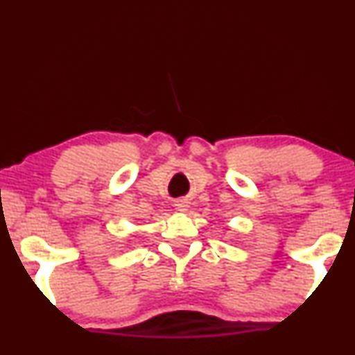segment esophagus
I'll use <instances>...</instances> for the list:
<instances>
[{"label": "esophagus", "mask_w": 355, "mask_h": 355, "mask_svg": "<svg viewBox=\"0 0 355 355\" xmlns=\"http://www.w3.org/2000/svg\"><path fill=\"white\" fill-rule=\"evenodd\" d=\"M189 202H187V200H177V202H175V208H177V211H187L189 210Z\"/></svg>", "instance_id": "obj_1"}]
</instances>
